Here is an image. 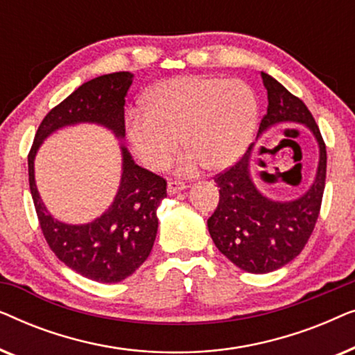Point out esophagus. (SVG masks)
Listing matches in <instances>:
<instances>
[{
	"instance_id": "34e87169",
	"label": "esophagus",
	"mask_w": 355,
	"mask_h": 355,
	"mask_svg": "<svg viewBox=\"0 0 355 355\" xmlns=\"http://www.w3.org/2000/svg\"><path fill=\"white\" fill-rule=\"evenodd\" d=\"M186 187H187L186 182H182V181H169L168 182V193L169 196H173V193L182 192Z\"/></svg>"
}]
</instances>
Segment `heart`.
Masks as SVG:
<instances>
[{
    "instance_id": "1",
    "label": "heart",
    "mask_w": 355,
    "mask_h": 355,
    "mask_svg": "<svg viewBox=\"0 0 355 355\" xmlns=\"http://www.w3.org/2000/svg\"><path fill=\"white\" fill-rule=\"evenodd\" d=\"M145 101L148 111H130L125 129L137 157L153 171L168 166L181 137L189 150L179 173L231 166L250 145L259 119L255 92L239 79L176 77L153 87Z\"/></svg>"
}]
</instances>
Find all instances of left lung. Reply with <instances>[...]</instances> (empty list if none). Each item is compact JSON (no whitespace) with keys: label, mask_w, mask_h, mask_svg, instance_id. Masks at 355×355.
I'll return each instance as SVG.
<instances>
[{"label":"left lung","mask_w":355,"mask_h":355,"mask_svg":"<svg viewBox=\"0 0 355 355\" xmlns=\"http://www.w3.org/2000/svg\"><path fill=\"white\" fill-rule=\"evenodd\" d=\"M261 79L268 92V110L259 135L283 123L302 124L317 139L320 159L313 184L294 200H271L257 189L250 174L255 144L215 178L220 203L207 221L211 239L236 266L257 275L278 270L302 252L318 220L327 179V147L312 113L273 77L261 72Z\"/></svg>","instance_id":"obj_1"}]
</instances>
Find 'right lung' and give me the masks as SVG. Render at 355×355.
<instances>
[{"label": "right lung", "mask_w": 355, "mask_h": 355, "mask_svg": "<svg viewBox=\"0 0 355 355\" xmlns=\"http://www.w3.org/2000/svg\"><path fill=\"white\" fill-rule=\"evenodd\" d=\"M132 77L130 72H113L82 84L43 118L28 153V184L48 245L66 266L98 283H119L147 260L157 237V208L166 197V181L135 164L121 144L123 174L113 203L94 221L67 225L43 205L33 162L43 140L67 125L98 124L123 140L124 103Z\"/></svg>", "instance_id": "1"}]
</instances>
